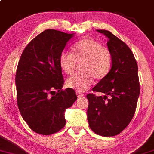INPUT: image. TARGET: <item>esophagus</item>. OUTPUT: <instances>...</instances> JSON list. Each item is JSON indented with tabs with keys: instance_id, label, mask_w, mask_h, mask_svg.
I'll return each instance as SVG.
<instances>
[{
	"instance_id": "1",
	"label": "esophagus",
	"mask_w": 154,
	"mask_h": 154,
	"mask_svg": "<svg viewBox=\"0 0 154 154\" xmlns=\"http://www.w3.org/2000/svg\"><path fill=\"white\" fill-rule=\"evenodd\" d=\"M76 95H77V96H78V97H79H79L84 96V94L80 93V92H76Z\"/></svg>"
}]
</instances>
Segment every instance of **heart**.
Masks as SVG:
<instances>
[{"label": "heart", "instance_id": "obj_1", "mask_svg": "<svg viewBox=\"0 0 154 154\" xmlns=\"http://www.w3.org/2000/svg\"><path fill=\"white\" fill-rule=\"evenodd\" d=\"M79 62H82V72L69 78L66 85L77 92H84L90 87L94 78L100 80L109 73L112 64V53L94 38L85 37L72 46V54L62 53L59 59L60 68L67 75L74 72Z\"/></svg>", "mask_w": 154, "mask_h": 154}]
</instances>
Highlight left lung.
<instances>
[{"instance_id": "8db88e82", "label": "left lung", "mask_w": 154, "mask_h": 154, "mask_svg": "<svg viewBox=\"0 0 154 154\" xmlns=\"http://www.w3.org/2000/svg\"><path fill=\"white\" fill-rule=\"evenodd\" d=\"M108 38L107 45L112 56L109 73L89 93L87 120L97 134L113 137L125 129L134 115L140 95L138 67L128 45L106 30H97Z\"/></svg>"}]
</instances>
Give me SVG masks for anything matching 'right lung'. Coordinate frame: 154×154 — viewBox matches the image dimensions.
Segmentation results:
<instances>
[{
    "label": "right lung",
    "mask_w": 154,
    "mask_h": 154,
    "mask_svg": "<svg viewBox=\"0 0 154 154\" xmlns=\"http://www.w3.org/2000/svg\"><path fill=\"white\" fill-rule=\"evenodd\" d=\"M73 34L48 29L38 34L21 54L15 75L20 112L36 133L50 135L65 125L64 112L77 96L62 90L64 79L59 59Z\"/></svg>",
    "instance_id": "add662e5"
}]
</instances>
